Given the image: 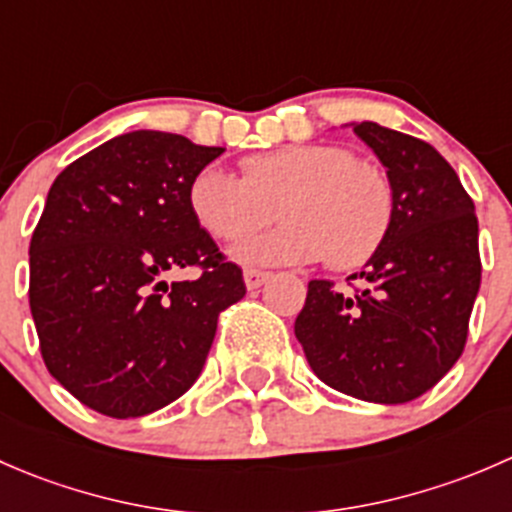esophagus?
<instances>
[{"mask_svg":"<svg viewBox=\"0 0 512 512\" xmlns=\"http://www.w3.org/2000/svg\"><path fill=\"white\" fill-rule=\"evenodd\" d=\"M242 277H245V287H247V289H260L262 285H265L267 280H270L272 272L255 270V267H250V270L242 272Z\"/></svg>","mask_w":512,"mask_h":512,"instance_id":"esophagus-1","label":"esophagus"}]
</instances>
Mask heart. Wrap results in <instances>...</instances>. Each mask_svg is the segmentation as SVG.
<instances>
[{"label": "heart", "mask_w": 512, "mask_h": 512, "mask_svg": "<svg viewBox=\"0 0 512 512\" xmlns=\"http://www.w3.org/2000/svg\"><path fill=\"white\" fill-rule=\"evenodd\" d=\"M190 210L213 237L237 242L270 223L282 225L235 247L245 265H299L324 257L334 270L369 260L394 223V193L374 165L339 146H287L242 160V178L205 165L190 183Z\"/></svg>", "instance_id": "obj_1"}]
</instances>
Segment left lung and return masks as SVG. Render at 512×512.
I'll list each match as a JSON object with an SVG mask.
<instances>
[{
	"label": "left lung",
	"mask_w": 512,
	"mask_h": 512,
	"mask_svg": "<svg viewBox=\"0 0 512 512\" xmlns=\"http://www.w3.org/2000/svg\"><path fill=\"white\" fill-rule=\"evenodd\" d=\"M354 133L386 168L394 223L356 292L312 280L294 334L314 374L374 404H406L463 354L480 287L478 218L456 170L426 141L374 121Z\"/></svg>",
	"instance_id": "obj_1"
}]
</instances>
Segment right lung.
<instances>
[{
    "label": "right lung",
    "instance_id": "obj_1",
    "mask_svg": "<svg viewBox=\"0 0 512 512\" xmlns=\"http://www.w3.org/2000/svg\"><path fill=\"white\" fill-rule=\"evenodd\" d=\"M223 148L131 131L66 165L29 245V307L49 374L89 409L138 418L203 371L218 317L245 297L190 210V183ZM198 264V281L162 280Z\"/></svg>",
    "mask_w": 512,
    "mask_h": 512
}]
</instances>
